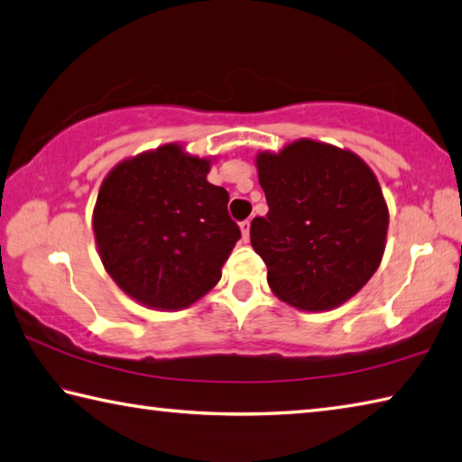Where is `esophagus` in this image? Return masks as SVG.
<instances>
[{"label": "esophagus", "mask_w": 462, "mask_h": 462, "mask_svg": "<svg viewBox=\"0 0 462 462\" xmlns=\"http://www.w3.org/2000/svg\"><path fill=\"white\" fill-rule=\"evenodd\" d=\"M240 230H242V240L248 242V238H250V220L240 222Z\"/></svg>", "instance_id": "obj_1"}]
</instances>
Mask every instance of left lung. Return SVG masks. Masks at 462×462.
<instances>
[{"label": "left lung", "instance_id": "1", "mask_svg": "<svg viewBox=\"0 0 462 462\" xmlns=\"http://www.w3.org/2000/svg\"><path fill=\"white\" fill-rule=\"evenodd\" d=\"M268 214L250 242L268 287L299 311H329L359 292L382 263L388 206L362 157L313 139L256 155Z\"/></svg>", "mask_w": 462, "mask_h": 462}]
</instances>
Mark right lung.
<instances>
[{"mask_svg":"<svg viewBox=\"0 0 462 462\" xmlns=\"http://www.w3.org/2000/svg\"><path fill=\"white\" fill-rule=\"evenodd\" d=\"M209 163L170 143L125 159L100 186L92 212L98 254L137 303L178 311L220 281L240 228L228 191L206 180Z\"/></svg>","mask_w":462,"mask_h":462,"instance_id":"obj_1","label":"right lung"}]
</instances>
